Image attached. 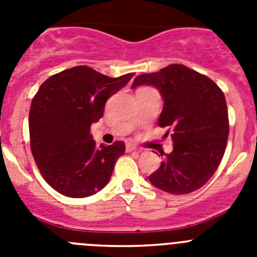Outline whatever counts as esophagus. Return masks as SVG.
I'll use <instances>...</instances> for the list:
<instances>
[{
    "label": "esophagus",
    "instance_id": "34e87169",
    "mask_svg": "<svg viewBox=\"0 0 257 257\" xmlns=\"http://www.w3.org/2000/svg\"><path fill=\"white\" fill-rule=\"evenodd\" d=\"M136 148H138V147H136L135 144H133V143H127V144H126V151L127 152L136 151Z\"/></svg>",
    "mask_w": 257,
    "mask_h": 257
}]
</instances>
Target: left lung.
<instances>
[{"label":"left lung","mask_w":257,"mask_h":257,"mask_svg":"<svg viewBox=\"0 0 257 257\" xmlns=\"http://www.w3.org/2000/svg\"><path fill=\"white\" fill-rule=\"evenodd\" d=\"M156 86L163 96L158 126L167 127L174 151L149 176L154 187L188 194L211 179L222 160L229 135L228 108L221 88L196 70L170 64L156 73L140 74L133 88ZM162 156V154H161Z\"/></svg>","instance_id":"8db88e82"}]
</instances>
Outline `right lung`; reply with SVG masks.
Returning a JSON list of instances; mask_svg holds the SVG:
<instances>
[{"instance_id":"add662e5","label":"right lung","mask_w":257,"mask_h":257,"mask_svg":"<svg viewBox=\"0 0 257 257\" xmlns=\"http://www.w3.org/2000/svg\"><path fill=\"white\" fill-rule=\"evenodd\" d=\"M133 76L112 78L77 65L40 86L29 110L31 151L42 178L56 192L83 198L108 184L126 147L123 142L96 147L90 127L103 117L106 100Z\"/></svg>"}]
</instances>
